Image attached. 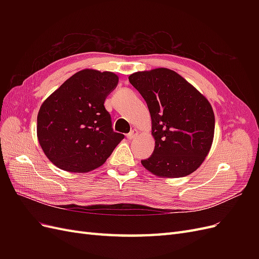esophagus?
Masks as SVG:
<instances>
[{
	"mask_svg": "<svg viewBox=\"0 0 259 259\" xmlns=\"http://www.w3.org/2000/svg\"><path fill=\"white\" fill-rule=\"evenodd\" d=\"M136 137H137V133H136V132H134V131L131 132L130 134H127V135H126V138H127L128 140H132V139H134V138H136Z\"/></svg>",
	"mask_w": 259,
	"mask_h": 259,
	"instance_id": "obj_1",
	"label": "esophagus"
}]
</instances>
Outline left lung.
Instances as JSON below:
<instances>
[{"mask_svg":"<svg viewBox=\"0 0 259 259\" xmlns=\"http://www.w3.org/2000/svg\"><path fill=\"white\" fill-rule=\"evenodd\" d=\"M128 80L151 115L155 146L150 158L142 161L143 166L163 178L184 177L197 170L214 139L215 115L207 98L167 68L138 71Z\"/></svg>","mask_w":259,"mask_h":259,"instance_id":"left-lung-1","label":"left lung"}]
</instances>
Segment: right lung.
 <instances>
[{
    "mask_svg": "<svg viewBox=\"0 0 259 259\" xmlns=\"http://www.w3.org/2000/svg\"><path fill=\"white\" fill-rule=\"evenodd\" d=\"M119 82L110 71L83 69L52 93L37 113L36 136L58 168L88 173L103 165L124 138L112 130L105 99Z\"/></svg>",
    "mask_w": 259,
    "mask_h": 259,
    "instance_id": "right-lung-1",
    "label": "right lung"
}]
</instances>
